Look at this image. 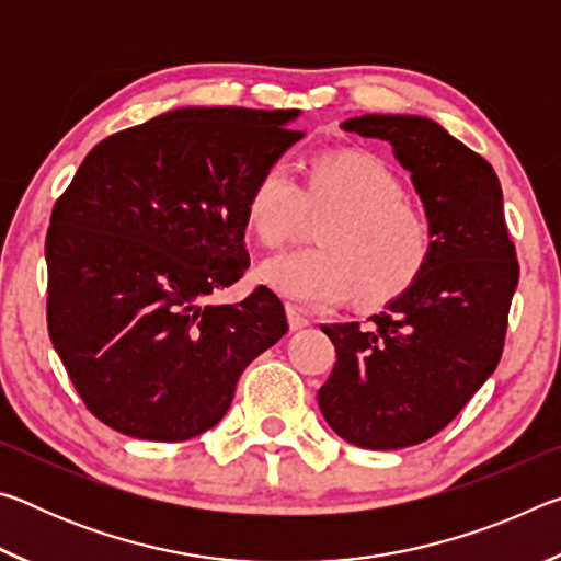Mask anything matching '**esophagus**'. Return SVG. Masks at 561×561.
<instances>
[{
    "label": "esophagus",
    "instance_id": "1",
    "mask_svg": "<svg viewBox=\"0 0 561 561\" xmlns=\"http://www.w3.org/2000/svg\"><path fill=\"white\" fill-rule=\"evenodd\" d=\"M287 319H289V329L291 331H299L304 327H309V319L304 317L297 307H291V304H287Z\"/></svg>",
    "mask_w": 561,
    "mask_h": 561
}]
</instances>
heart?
Instances as JSON below:
<instances>
[{
    "mask_svg": "<svg viewBox=\"0 0 561 561\" xmlns=\"http://www.w3.org/2000/svg\"><path fill=\"white\" fill-rule=\"evenodd\" d=\"M334 213L314 250H291L262 264V279L304 307L354 297L376 307L403 294L431 254V227L383 160L364 153L319 158L299 185L289 163L274 160L254 180L247 222L260 244L289 242L307 217Z\"/></svg>",
    "mask_w": 561,
    "mask_h": 561,
    "instance_id": "obj_1",
    "label": "heart"
}]
</instances>
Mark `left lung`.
Wrapping results in <instances>:
<instances>
[{
  "label": "left lung",
  "mask_w": 561,
  "mask_h": 561,
  "mask_svg": "<svg viewBox=\"0 0 561 561\" xmlns=\"http://www.w3.org/2000/svg\"><path fill=\"white\" fill-rule=\"evenodd\" d=\"M341 128L391 144L428 217L431 254L366 324L321 327L336 364L317 398L339 438L408 448L440 433L497 368L519 264L485 158L425 116L366 113Z\"/></svg>",
  "instance_id": "1"
}]
</instances>
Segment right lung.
Instances as JSON below:
<instances>
[{"label":"right lung","mask_w":561,"mask_h":561,"mask_svg":"<svg viewBox=\"0 0 561 561\" xmlns=\"http://www.w3.org/2000/svg\"><path fill=\"white\" fill-rule=\"evenodd\" d=\"M299 111L187 106L113 133L56 201L46 321L89 411L140 440L222 421L237 381L287 334L279 297L205 304L250 267L247 197L304 136Z\"/></svg>","instance_id":"add662e5"}]
</instances>
